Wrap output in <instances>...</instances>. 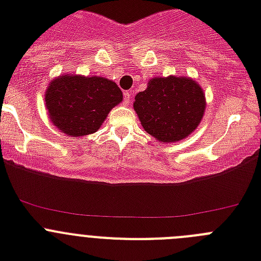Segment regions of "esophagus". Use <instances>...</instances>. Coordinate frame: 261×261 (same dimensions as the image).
Segmentation results:
<instances>
[{"mask_svg":"<svg viewBox=\"0 0 261 261\" xmlns=\"http://www.w3.org/2000/svg\"><path fill=\"white\" fill-rule=\"evenodd\" d=\"M130 98H132V93H130V91H125V93H124V103H125V105H129V103H130Z\"/></svg>","mask_w":261,"mask_h":261,"instance_id":"esophagus-1","label":"esophagus"}]
</instances>
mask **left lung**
<instances>
[{"mask_svg": "<svg viewBox=\"0 0 261 261\" xmlns=\"http://www.w3.org/2000/svg\"><path fill=\"white\" fill-rule=\"evenodd\" d=\"M142 126L162 142H176L200 124L205 96L195 81L186 77L153 78L133 103Z\"/></svg>", "mask_w": 261, "mask_h": 261, "instance_id": "1", "label": "left lung"}]
</instances>
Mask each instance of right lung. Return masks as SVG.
I'll return each instance as SVG.
<instances>
[{
  "label": "right lung",
  "instance_id": "1",
  "mask_svg": "<svg viewBox=\"0 0 261 261\" xmlns=\"http://www.w3.org/2000/svg\"><path fill=\"white\" fill-rule=\"evenodd\" d=\"M121 99L123 93L114 81L68 74L50 82L45 106L53 125L78 137L96 132Z\"/></svg>",
  "mask_w": 261,
  "mask_h": 261
}]
</instances>
